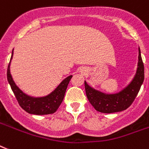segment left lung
I'll use <instances>...</instances> for the list:
<instances>
[{"label": "left lung", "mask_w": 149, "mask_h": 149, "mask_svg": "<svg viewBox=\"0 0 149 149\" xmlns=\"http://www.w3.org/2000/svg\"><path fill=\"white\" fill-rule=\"evenodd\" d=\"M144 64L141 59V51L139 47L138 68L132 81L122 91L115 94H106L95 90L84 81L85 92L89 102L95 110L102 113H114L125 110L139 93L144 81Z\"/></svg>", "instance_id": "left-lung-1"}]
</instances>
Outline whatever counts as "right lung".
Here are the masks:
<instances>
[{
	"mask_svg": "<svg viewBox=\"0 0 149 149\" xmlns=\"http://www.w3.org/2000/svg\"><path fill=\"white\" fill-rule=\"evenodd\" d=\"M13 52H14V49L12 51L10 63L8 65L7 77H8V81L10 84V88L12 89L20 106L27 113L33 114V115H49V114H53L55 112L64 99L65 91H66L69 81L72 78V75H70L65 78L52 93H50L46 96L36 97L27 95V94L24 93L23 91L17 86L10 74V65L13 54H14Z\"/></svg>",
	"mask_w": 149,
	"mask_h": 149,
	"instance_id": "obj_1",
	"label": "right lung"
}]
</instances>
